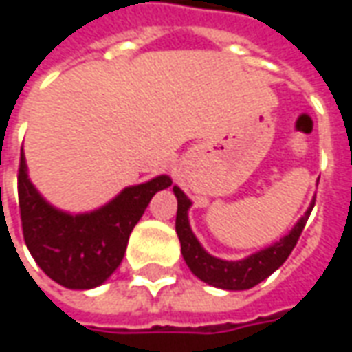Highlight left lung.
Wrapping results in <instances>:
<instances>
[{"label":"left lung","mask_w":352,"mask_h":352,"mask_svg":"<svg viewBox=\"0 0 352 352\" xmlns=\"http://www.w3.org/2000/svg\"><path fill=\"white\" fill-rule=\"evenodd\" d=\"M173 192L177 196L175 230L179 241H181V252H183L184 262L198 279L217 288H224V290H247V288H252L254 285L267 279L275 270H279L298 243L302 230L305 228V222L309 219L313 206H315V201H313L305 214L296 222L294 228L290 230V234L279 239L277 243L267 247L264 251L254 252L247 258L232 262V260H221L217 256H211L199 245L196 236L192 234L190 222H188V209H190L192 201L184 196V192L179 186H173Z\"/></svg>","instance_id":"1"}]
</instances>
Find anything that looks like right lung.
Wrapping results in <instances>:
<instances>
[{"mask_svg":"<svg viewBox=\"0 0 352 352\" xmlns=\"http://www.w3.org/2000/svg\"><path fill=\"white\" fill-rule=\"evenodd\" d=\"M171 186L168 175L124 188L92 213L69 214L47 204L28 179L20 153L19 206L24 241L32 256L58 285L75 290L100 287L120 265L133 226L158 190Z\"/></svg>","mask_w":352,"mask_h":352,"instance_id":"right-lung-1","label":"right lung"}]
</instances>
